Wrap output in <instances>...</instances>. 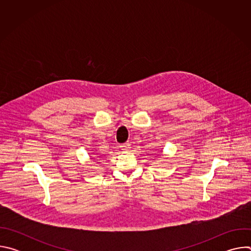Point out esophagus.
Instances as JSON below:
<instances>
[{"label":"esophagus","instance_id":"esophagus-1","mask_svg":"<svg viewBox=\"0 0 251 251\" xmlns=\"http://www.w3.org/2000/svg\"><path fill=\"white\" fill-rule=\"evenodd\" d=\"M120 147H121L122 150L128 151V150L131 148V144H130V143H124V144H121V145H120Z\"/></svg>","mask_w":251,"mask_h":251}]
</instances>
